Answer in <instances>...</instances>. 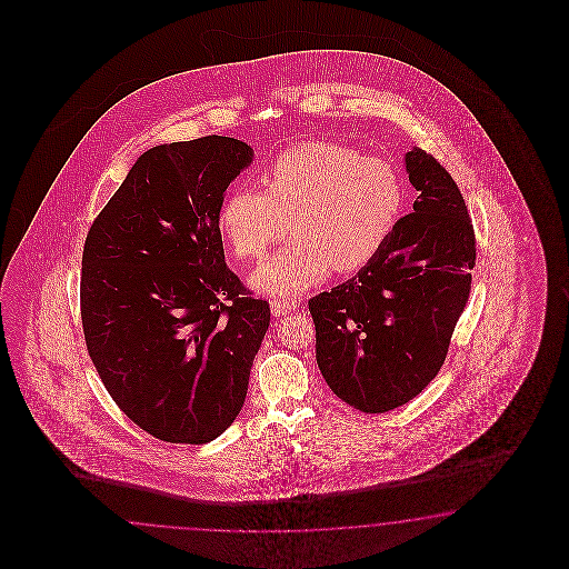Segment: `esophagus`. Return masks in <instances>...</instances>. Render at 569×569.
Wrapping results in <instances>:
<instances>
[{
    "label": "esophagus",
    "instance_id": "obj_1",
    "mask_svg": "<svg viewBox=\"0 0 569 569\" xmlns=\"http://www.w3.org/2000/svg\"><path fill=\"white\" fill-rule=\"evenodd\" d=\"M293 309H296V302H293V300H273V302H271L273 317H283V315H290Z\"/></svg>",
    "mask_w": 569,
    "mask_h": 569
}]
</instances>
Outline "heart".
<instances>
[{
	"instance_id": "obj_1",
	"label": "heart",
	"mask_w": 569,
	"mask_h": 569,
	"mask_svg": "<svg viewBox=\"0 0 569 569\" xmlns=\"http://www.w3.org/2000/svg\"><path fill=\"white\" fill-rule=\"evenodd\" d=\"M267 190L236 183L224 193L219 227L236 259H264L292 231L296 240L252 276L262 293L290 298L336 273H355L378 257L397 229L405 183L376 156L333 141L283 150L262 172Z\"/></svg>"
}]
</instances>
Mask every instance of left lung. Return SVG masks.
Masks as SVG:
<instances>
[{"instance_id": "8db88e82", "label": "left lung", "mask_w": 569, "mask_h": 569, "mask_svg": "<svg viewBox=\"0 0 569 569\" xmlns=\"http://www.w3.org/2000/svg\"><path fill=\"white\" fill-rule=\"evenodd\" d=\"M405 162L413 212L357 276L309 300L319 369L362 413L402 407L438 376L476 267L473 224L450 172L419 148Z\"/></svg>"}]
</instances>
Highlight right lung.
<instances>
[{"mask_svg": "<svg viewBox=\"0 0 569 569\" xmlns=\"http://www.w3.org/2000/svg\"><path fill=\"white\" fill-rule=\"evenodd\" d=\"M252 156L221 136L156 146L87 233V352L122 413L164 442L204 445L233 423L271 323L227 267L219 227Z\"/></svg>", "mask_w": 569, "mask_h": 569, "instance_id": "obj_1", "label": "right lung"}]
</instances>
